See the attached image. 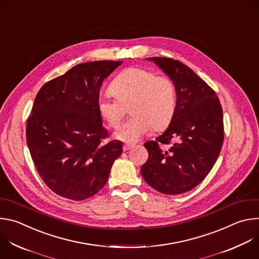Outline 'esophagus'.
<instances>
[{
	"label": "esophagus",
	"mask_w": 259,
	"mask_h": 259,
	"mask_svg": "<svg viewBox=\"0 0 259 259\" xmlns=\"http://www.w3.org/2000/svg\"><path fill=\"white\" fill-rule=\"evenodd\" d=\"M133 146H134L133 144H124V145H123V150H124L125 152H127V151L131 150Z\"/></svg>",
	"instance_id": "34e87169"
}]
</instances>
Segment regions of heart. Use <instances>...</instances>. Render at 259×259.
I'll list each match as a JSON object with an SVG mask.
<instances>
[{
    "mask_svg": "<svg viewBox=\"0 0 259 259\" xmlns=\"http://www.w3.org/2000/svg\"><path fill=\"white\" fill-rule=\"evenodd\" d=\"M109 92L116 99L100 96L96 102L97 113L109 128H117L131 104L132 117L115 133V138L124 142L138 141L152 128L165 129L175 114L174 83L149 68L133 66L122 70L110 83Z\"/></svg>",
    "mask_w": 259,
    "mask_h": 259,
    "instance_id": "1",
    "label": "heart"
}]
</instances>
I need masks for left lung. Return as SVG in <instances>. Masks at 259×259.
<instances>
[{
    "instance_id": "8db88e82",
    "label": "left lung",
    "mask_w": 259,
    "mask_h": 259,
    "mask_svg": "<svg viewBox=\"0 0 259 259\" xmlns=\"http://www.w3.org/2000/svg\"><path fill=\"white\" fill-rule=\"evenodd\" d=\"M154 61L175 85L177 103L167 130L144 143L149 159L142 177L165 195L189 192L208 175L224 143L223 107L215 91L186 64L165 57ZM161 144H171L169 150Z\"/></svg>"
}]
</instances>
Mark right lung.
<instances>
[{
  "label": "right lung",
  "instance_id": "obj_1",
  "mask_svg": "<svg viewBox=\"0 0 259 259\" xmlns=\"http://www.w3.org/2000/svg\"><path fill=\"white\" fill-rule=\"evenodd\" d=\"M122 61L80 63L42 86L26 123V142L46 186L65 199L82 201L106 183L123 152L108 137L96 102L103 80Z\"/></svg>",
  "mask_w": 259,
  "mask_h": 259
}]
</instances>
